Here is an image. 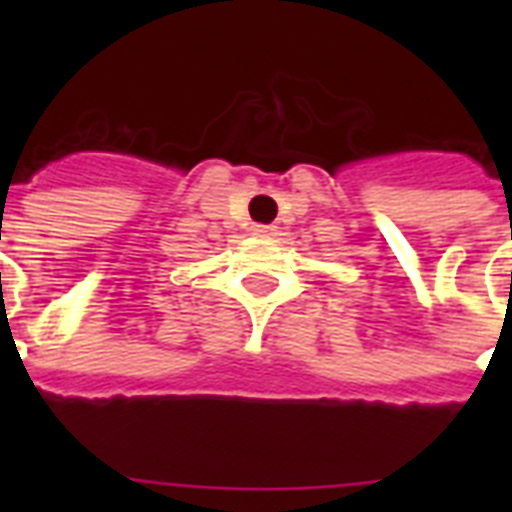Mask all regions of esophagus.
<instances>
[{"label": "esophagus", "instance_id": "obj_1", "mask_svg": "<svg viewBox=\"0 0 512 512\" xmlns=\"http://www.w3.org/2000/svg\"><path fill=\"white\" fill-rule=\"evenodd\" d=\"M276 231H279L276 225H252L255 236H276Z\"/></svg>", "mask_w": 512, "mask_h": 512}]
</instances>
